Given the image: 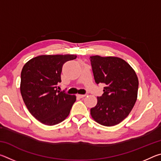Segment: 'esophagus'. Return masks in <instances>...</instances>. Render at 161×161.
Segmentation results:
<instances>
[{
  "label": "esophagus",
  "mask_w": 161,
  "mask_h": 161,
  "mask_svg": "<svg viewBox=\"0 0 161 161\" xmlns=\"http://www.w3.org/2000/svg\"><path fill=\"white\" fill-rule=\"evenodd\" d=\"M85 96H86L85 94H77V97L80 98H84Z\"/></svg>",
  "instance_id": "esophagus-1"
}]
</instances>
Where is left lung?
<instances>
[{
	"label": "left lung",
	"instance_id": "1",
	"mask_svg": "<svg viewBox=\"0 0 161 161\" xmlns=\"http://www.w3.org/2000/svg\"><path fill=\"white\" fill-rule=\"evenodd\" d=\"M95 82L103 83V94L90 114L102 126H113L129 116L137 99L138 80L134 69L117 57L91 56Z\"/></svg>",
	"mask_w": 161,
	"mask_h": 161
}]
</instances>
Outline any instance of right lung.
<instances>
[{"label":"right lung","mask_w":161,"mask_h":161,"mask_svg":"<svg viewBox=\"0 0 161 161\" xmlns=\"http://www.w3.org/2000/svg\"><path fill=\"white\" fill-rule=\"evenodd\" d=\"M76 58V54H43L30 59L22 69V97L30 113L42 124L54 126L69 116L76 96L59 91L57 85L63 64Z\"/></svg>","instance_id":"1"}]
</instances>
